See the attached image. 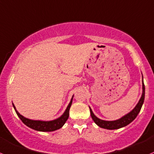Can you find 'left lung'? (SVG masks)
Returning a JSON list of instances; mask_svg holds the SVG:
<instances>
[{"mask_svg":"<svg viewBox=\"0 0 154 154\" xmlns=\"http://www.w3.org/2000/svg\"><path fill=\"white\" fill-rule=\"evenodd\" d=\"M144 94H145V88H144V82L142 81V94H141V98H140L139 101H138V104L135 106V107L129 113L127 114V115L123 116L121 118L116 120V121H103V120H101L100 119V118H97V117H96L95 115L93 113L91 109L90 108L91 118H92L93 121L95 122V124H97V125H98L99 127L103 129H117L121 128V127H126V126H127L128 124H130L132 121H133L134 120H135V118L137 117V115H138V113H139L140 110H141V107H142L143 103H144Z\"/></svg>","mask_w":154,"mask_h":154,"instance_id":"obj_1","label":"left lung"}]
</instances>
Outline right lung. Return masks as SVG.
Masks as SVG:
<instances>
[{"label": "right lung", "mask_w": 154, "mask_h": 154, "mask_svg": "<svg viewBox=\"0 0 154 154\" xmlns=\"http://www.w3.org/2000/svg\"><path fill=\"white\" fill-rule=\"evenodd\" d=\"M72 98H73V96H72V99H71L70 100V103L68 105L67 108H66L64 113H63L60 118L50 121H34V120H30L28 119V118H26L18 112V111L16 110V107H15L13 103V106L15 111H16V114H17V115L19 116V118H20L21 121H22L26 126H27V127H30V128L34 129V130L40 131V132H52V131L57 130V129L61 128V127L64 125L66 121H67L69 115V109H70L71 105H72Z\"/></svg>", "instance_id": "add662e5"}]
</instances>
